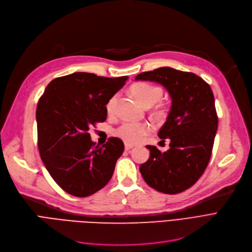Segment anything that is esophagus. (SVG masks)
Returning <instances> with one entry per match:
<instances>
[{
    "mask_svg": "<svg viewBox=\"0 0 252 252\" xmlns=\"http://www.w3.org/2000/svg\"><path fill=\"white\" fill-rule=\"evenodd\" d=\"M134 146L133 145H131V143H125V150L126 151H128V150H130V149H132Z\"/></svg>",
    "mask_w": 252,
    "mask_h": 252,
    "instance_id": "1",
    "label": "esophagus"
}]
</instances>
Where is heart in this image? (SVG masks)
<instances>
[{
    "label": "heart",
    "instance_id": "1",
    "mask_svg": "<svg viewBox=\"0 0 252 252\" xmlns=\"http://www.w3.org/2000/svg\"><path fill=\"white\" fill-rule=\"evenodd\" d=\"M130 92L135 99L145 106H151L159 101L163 95V90L159 86L152 85L150 83L138 82L130 87ZM117 96H113L106 103V111L112 114L115 110ZM155 115L158 118H164L167 115V107L164 104H159L155 109ZM152 127L148 123L143 122H126L116 130V134L126 141L127 143H136L140 141L143 136L151 132Z\"/></svg>",
    "mask_w": 252,
    "mask_h": 252
}]
</instances>
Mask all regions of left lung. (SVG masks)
<instances>
[{"mask_svg": "<svg viewBox=\"0 0 252 252\" xmlns=\"http://www.w3.org/2000/svg\"><path fill=\"white\" fill-rule=\"evenodd\" d=\"M135 80L157 82L168 90L172 105L158 136L170 139L162 153L154 146L149 160L140 165L145 182L164 194H178L197 183L209 163L219 118L208 84L199 76L160 67L143 71Z\"/></svg>", "mask_w": 252, "mask_h": 252, "instance_id": "1", "label": "left lung"}]
</instances>
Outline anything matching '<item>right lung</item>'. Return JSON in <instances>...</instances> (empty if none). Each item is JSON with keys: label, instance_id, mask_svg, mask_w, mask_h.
<instances>
[{"label": "right lung", "instance_id": "obj_1", "mask_svg": "<svg viewBox=\"0 0 252 252\" xmlns=\"http://www.w3.org/2000/svg\"><path fill=\"white\" fill-rule=\"evenodd\" d=\"M127 79L74 73L52 80L39 99L35 119L41 159L54 182L69 195L88 197L112 178L124 143L110 137L103 146H96L88 131L105 121V104Z\"/></svg>", "mask_w": 252, "mask_h": 252}]
</instances>
